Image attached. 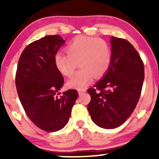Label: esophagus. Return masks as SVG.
<instances>
[{
    "mask_svg": "<svg viewBox=\"0 0 159 159\" xmlns=\"http://www.w3.org/2000/svg\"><path fill=\"white\" fill-rule=\"evenodd\" d=\"M86 89H79V90H78V94L80 95V96H81V95H83L84 93L86 92Z\"/></svg>",
    "mask_w": 159,
    "mask_h": 159,
    "instance_id": "1",
    "label": "esophagus"
}]
</instances>
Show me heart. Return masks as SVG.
Returning a JSON list of instances; mask_svg holds the SVG:
<instances>
[{
    "instance_id": "heart-1",
    "label": "heart",
    "mask_w": 159,
    "mask_h": 159,
    "mask_svg": "<svg viewBox=\"0 0 159 159\" xmlns=\"http://www.w3.org/2000/svg\"><path fill=\"white\" fill-rule=\"evenodd\" d=\"M66 53L57 52L54 63L58 70L71 77L78 67L81 69L69 80V87L82 89L90 83L94 76L106 74L112 61L111 46L105 40L97 37L78 36L66 47Z\"/></svg>"
}]
</instances>
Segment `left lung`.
<instances>
[{
	"label": "left lung",
	"mask_w": 159,
	"mask_h": 159,
	"mask_svg": "<svg viewBox=\"0 0 159 159\" xmlns=\"http://www.w3.org/2000/svg\"><path fill=\"white\" fill-rule=\"evenodd\" d=\"M112 61L104 77L88 89L87 105L98 126L111 129L126 121L135 109L144 80L143 62L126 39L111 38Z\"/></svg>",
	"instance_id": "1"
}]
</instances>
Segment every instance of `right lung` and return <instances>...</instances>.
<instances>
[{
	"label": "right lung",
	"mask_w": 159,
	"mask_h": 159,
	"mask_svg": "<svg viewBox=\"0 0 159 159\" xmlns=\"http://www.w3.org/2000/svg\"><path fill=\"white\" fill-rule=\"evenodd\" d=\"M64 43L59 35L33 42L21 53L16 70V90L24 110L34 125L48 132L66 125L78 96L76 90L58 96L64 80L54 55Z\"/></svg>",
	"instance_id": "obj_1"
}]
</instances>
